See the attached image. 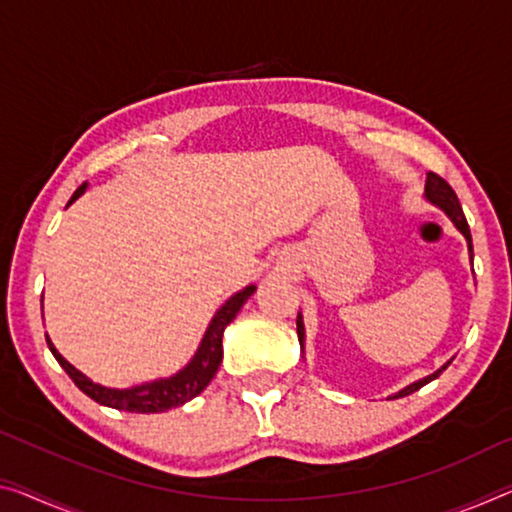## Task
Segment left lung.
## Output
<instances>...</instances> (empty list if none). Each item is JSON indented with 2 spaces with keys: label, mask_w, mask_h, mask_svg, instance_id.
Segmentation results:
<instances>
[{
  "label": "left lung",
  "mask_w": 512,
  "mask_h": 512,
  "mask_svg": "<svg viewBox=\"0 0 512 512\" xmlns=\"http://www.w3.org/2000/svg\"><path fill=\"white\" fill-rule=\"evenodd\" d=\"M423 199H426L428 203H432V206H437L442 212H446V217L451 219L455 229H458L462 235H465L467 249H469V261H471V265H474V245H471V231H469L465 212H462V206H460V201H458V194L453 192V187L448 185L444 178H439L437 174H432V171H430V174L426 176V190H423ZM471 270H474V267H471ZM297 338H300V348H302V355H304L306 332H304L302 313H297ZM448 364H451V361H446L442 368H437L435 373H430L428 377H423V380H416L412 384H407L405 389H400L398 393H393V396H389V398L410 396V393L419 391L421 387H426L428 382H432V380H435V377H439V373H442Z\"/></svg>",
  "instance_id": "left-lung-1"
}]
</instances>
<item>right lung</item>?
I'll use <instances>...</instances> for the list:
<instances>
[{
    "label": "right lung",
    "instance_id": "add662e5",
    "mask_svg": "<svg viewBox=\"0 0 512 512\" xmlns=\"http://www.w3.org/2000/svg\"><path fill=\"white\" fill-rule=\"evenodd\" d=\"M86 192V183L77 187V192L70 196V203H75ZM256 286H247L231 295L222 306H219L215 316H212L210 325L203 334L199 348H196L194 357L180 368L178 373L169 377H160V380H151L130 389H112L102 387V384L93 382L84 373L77 371L73 364L59 355V350L54 348V343L47 336V345H50L54 359L59 361V366L70 375L77 387H80L86 396L96 400V403L105 407H114V410L123 412H137V414H155V412H167L171 407L185 405L187 400L199 396V393L208 387L212 377H215L219 364H222L224 350H222V336L224 329L231 325L233 318L238 316V311L245 306V302L254 295Z\"/></svg>",
    "mask_w": 512,
    "mask_h": 512
}]
</instances>
